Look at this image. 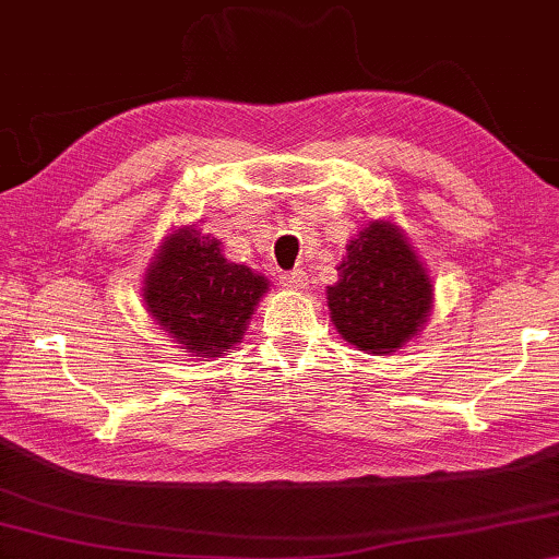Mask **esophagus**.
<instances>
[{
	"mask_svg": "<svg viewBox=\"0 0 559 559\" xmlns=\"http://www.w3.org/2000/svg\"><path fill=\"white\" fill-rule=\"evenodd\" d=\"M283 286L286 288H290V290H304L306 288V273L300 271V269H296V271H288V273H283Z\"/></svg>",
	"mask_w": 559,
	"mask_h": 559,
	"instance_id": "obj_1",
	"label": "esophagus"
}]
</instances>
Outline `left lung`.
Segmentation results:
<instances>
[{"label":"left lung","mask_w":559,"mask_h":559,"mask_svg":"<svg viewBox=\"0 0 559 559\" xmlns=\"http://www.w3.org/2000/svg\"><path fill=\"white\" fill-rule=\"evenodd\" d=\"M345 251L338 283L325 290L335 331L373 356L395 353L428 321V269L391 221H370Z\"/></svg>","instance_id":"left-lung-1"}]
</instances>
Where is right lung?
Returning a JSON list of instances; mask_svg holds the SVG:
<instances>
[{
    "instance_id": "add662e5",
    "label": "right lung",
    "mask_w": 559,
    "mask_h": 559,
    "mask_svg": "<svg viewBox=\"0 0 559 559\" xmlns=\"http://www.w3.org/2000/svg\"><path fill=\"white\" fill-rule=\"evenodd\" d=\"M141 290L146 311L186 353L218 358L241 343L269 281L228 261L218 238L183 226L158 246Z\"/></svg>"
}]
</instances>
